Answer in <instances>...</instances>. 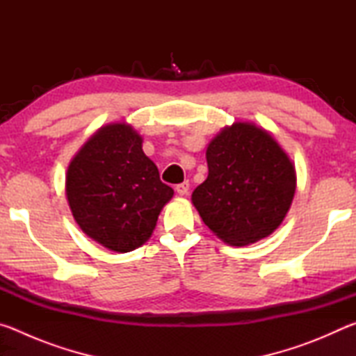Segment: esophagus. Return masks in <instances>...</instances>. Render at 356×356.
<instances>
[{"instance_id": "1", "label": "esophagus", "mask_w": 356, "mask_h": 356, "mask_svg": "<svg viewBox=\"0 0 356 356\" xmlns=\"http://www.w3.org/2000/svg\"><path fill=\"white\" fill-rule=\"evenodd\" d=\"M188 190H190V184L188 182H184V184L176 185V193H177L179 196H186V195H188Z\"/></svg>"}]
</instances>
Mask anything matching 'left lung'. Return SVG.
<instances>
[{"instance_id": "8db88e82", "label": "left lung", "mask_w": 356, "mask_h": 356, "mask_svg": "<svg viewBox=\"0 0 356 356\" xmlns=\"http://www.w3.org/2000/svg\"><path fill=\"white\" fill-rule=\"evenodd\" d=\"M206 159L209 176L191 202L216 237L245 246L278 229L292 206L297 172L268 130L237 120L209 143Z\"/></svg>"}]
</instances>
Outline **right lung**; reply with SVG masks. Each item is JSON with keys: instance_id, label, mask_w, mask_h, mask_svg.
<instances>
[{"instance_id": "add662e5", "label": "right lung", "mask_w": 356, "mask_h": 356, "mask_svg": "<svg viewBox=\"0 0 356 356\" xmlns=\"http://www.w3.org/2000/svg\"><path fill=\"white\" fill-rule=\"evenodd\" d=\"M172 195L143 152V136L127 122L100 127L65 172V196L76 225L114 252L146 243Z\"/></svg>"}]
</instances>
